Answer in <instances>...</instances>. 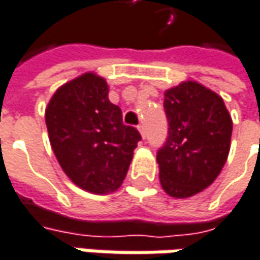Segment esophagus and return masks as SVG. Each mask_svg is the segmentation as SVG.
<instances>
[{
	"label": "esophagus",
	"mask_w": 260,
	"mask_h": 260,
	"mask_svg": "<svg viewBox=\"0 0 260 260\" xmlns=\"http://www.w3.org/2000/svg\"><path fill=\"white\" fill-rule=\"evenodd\" d=\"M138 128H139V133L142 135V138H145V136H146V132H145V125H143V124H140Z\"/></svg>",
	"instance_id": "esophagus-1"
}]
</instances>
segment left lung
Listing matches in <instances>:
<instances>
[{"label": "left lung", "mask_w": 260, "mask_h": 260, "mask_svg": "<svg viewBox=\"0 0 260 260\" xmlns=\"http://www.w3.org/2000/svg\"><path fill=\"white\" fill-rule=\"evenodd\" d=\"M169 136L157 152L159 182L175 198H188L210 186L231 148L232 120L223 99L195 81L164 93Z\"/></svg>", "instance_id": "8db88e82"}]
</instances>
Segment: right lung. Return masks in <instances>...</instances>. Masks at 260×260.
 I'll list each match as a JSON object with an SVG mask.
<instances>
[{"instance_id": "right-lung-1", "label": "right lung", "mask_w": 260, "mask_h": 260, "mask_svg": "<svg viewBox=\"0 0 260 260\" xmlns=\"http://www.w3.org/2000/svg\"><path fill=\"white\" fill-rule=\"evenodd\" d=\"M108 93L102 77L85 72L59 87L46 108L48 139L62 170L91 194L120 188L142 139L122 124L120 106Z\"/></svg>"}]
</instances>
